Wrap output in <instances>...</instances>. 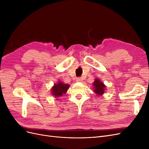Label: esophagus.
Here are the masks:
<instances>
[{
  "label": "esophagus",
  "mask_w": 149,
  "mask_h": 149,
  "mask_svg": "<svg viewBox=\"0 0 149 149\" xmlns=\"http://www.w3.org/2000/svg\"><path fill=\"white\" fill-rule=\"evenodd\" d=\"M83 79L82 78H76V81L77 82H81V81H83Z\"/></svg>",
  "instance_id": "esophagus-1"
}]
</instances>
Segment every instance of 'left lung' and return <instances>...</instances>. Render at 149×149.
Wrapping results in <instances>:
<instances>
[{
    "label": "left lung",
    "mask_w": 149,
    "mask_h": 149,
    "mask_svg": "<svg viewBox=\"0 0 149 149\" xmlns=\"http://www.w3.org/2000/svg\"><path fill=\"white\" fill-rule=\"evenodd\" d=\"M94 93L96 94L97 96H102L105 93L106 90V86L101 81L100 79L96 78L94 79V81L93 83Z\"/></svg>",
    "instance_id": "1"
}]
</instances>
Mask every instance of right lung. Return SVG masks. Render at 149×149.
I'll return each mask as SVG.
<instances>
[{
	"label": "right lung",
	"mask_w": 149,
	"mask_h": 149,
	"mask_svg": "<svg viewBox=\"0 0 149 149\" xmlns=\"http://www.w3.org/2000/svg\"><path fill=\"white\" fill-rule=\"evenodd\" d=\"M70 84L63 83L61 81L55 83L51 89L52 95L55 98H58L66 94L70 88ZM58 100V99H57Z\"/></svg>",
	"instance_id": "add662e5"
}]
</instances>
